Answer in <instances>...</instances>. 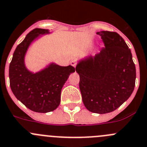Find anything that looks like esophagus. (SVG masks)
<instances>
[{"label":"esophagus","mask_w":147,"mask_h":147,"mask_svg":"<svg viewBox=\"0 0 147 147\" xmlns=\"http://www.w3.org/2000/svg\"><path fill=\"white\" fill-rule=\"evenodd\" d=\"M71 65H72V66H73L74 67H76V65H77V62H76V61L75 60H72V62H71Z\"/></svg>","instance_id":"esophagus-1"}]
</instances>
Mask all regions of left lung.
<instances>
[{"instance_id": "left-lung-1", "label": "left lung", "mask_w": 147, "mask_h": 147, "mask_svg": "<svg viewBox=\"0 0 147 147\" xmlns=\"http://www.w3.org/2000/svg\"><path fill=\"white\" fill-rule=\"evenodd\" d=\"M104 47L94 57L78 64L79 86L85 108L95 113H110L120 107L133 92L136 67L123 38L114 31L97 32Z\"/></svg>"}]
</instances>
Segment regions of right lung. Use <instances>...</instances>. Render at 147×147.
Masks as SVG:
<instances>
[{"mask_svg":"<svg viewBox=\"0 0 147 147\" xmlns=\"http://www.w3.org/2000/svg\"><path fill=\"white\" fill-rule=\"evenodd\" d=\"M49 30L34 28L30 31L14 51L9 66L10 86L16 98L34 112L47 113L60 103L61 90L69 75L75 71L72 65L67 67L51 64L37 73H31L24 65V56L30 44L39 34Z\"/></svg>","mask_w":147,"mask_h":147,"instance_id":"right-lung-1","label":"right lung"}]
</instances>
